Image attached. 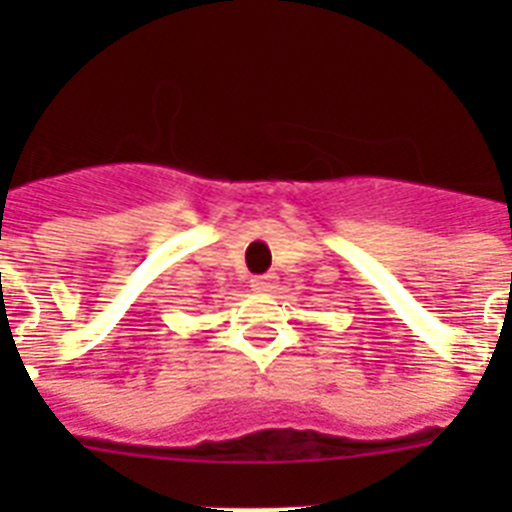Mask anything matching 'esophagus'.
<instances>
[{
    "label": "esophagus",
    "mask_w": 512,
    "mask_h": 512,
    "mask_svg": "<svg viewBox=\"0 0 512 512\" xmlns=\"http://www.w3.org/2000/svg\"><path fill=\"white\" fill-rule=\"evenodd\" d=\"M271 287H274V277H271V274H266V277H253L251 279L253 292H269Z\"/></svg>",
    "instance_id": "obj_1"
}]
</instances>
